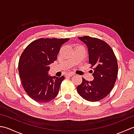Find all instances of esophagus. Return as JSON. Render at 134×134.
Masks as SVG:
<instances>
[{"label":"esophagus","instance_id":"esophagus-1","mask_svg":"<svg viewBox=\"0 0 134 134\" xmlns=\"http://www.w3.org/2000/svg\"><path fill=\"white\" fill-rule=\"evenodd\" d=\"M75 74L73 73V72H71V73H69L67 74L66 75V76H72L73 75H74Z\"/></svg>","mask_w":134,"mask_h":134}]
</instances>
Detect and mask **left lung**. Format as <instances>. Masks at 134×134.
Listing matches in <instances>:
<instances>
[{
  "instance_id": "1",
  "label": "left lung",
  "mask_w": 134,
  "mask_h": 134,
  "mask_svg": "<svg viewBox=\"0 0 134 134\" xmlns=\"http://www.w3.org/2000/svg\"><path fill=\"white\" fill-rule=\"evenodd\" d=\"M78 38L87 47L94 79L89 82L83 78L76 89L86 100L98 101L109 94L114 86L118 74L117 59L112 48L105 41L86 36Z\"/></svg>"
}]
</instances>
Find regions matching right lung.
I'll use <instances>...</instances> for the list:
<instances>
[{"label":"right lung","instance_id":"add662e5","mask_svg":"<svg viewBox=\"0 0 134 134\" xmlns=\"http://www.w3.org/2000/svg\"><path fill=\"white\" fill-rule=\"evenodd\" d=\"M69 38H40L25 48L20 57L18 70L27 94L38 102H49L58 94L64 76L48 74L49 65L57 60L62 45Z\"/></svg>","mask_w":134,"mask_h":134}]
</instances>
